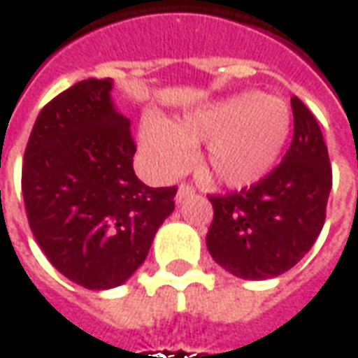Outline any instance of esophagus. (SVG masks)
Instances as JSON below:
<instances>
[{
  "instance_id": "34e87169",
  "label": "esophagus",
  "mask_w": 358,
  "mask_h": 358,
  "mask_svg": "<svg viewBox=\"0 0 358 358\" xmlns=\"http://www.w3.org/2000/svg\"><path fill=\"white\" fill-rule=\"evenodd\" d=\"M194 192H196V189H194V187L189 186V184H180V186H178V192H176V201H182L184 197L192 196Z\"/></svg>"
}]
</instances>
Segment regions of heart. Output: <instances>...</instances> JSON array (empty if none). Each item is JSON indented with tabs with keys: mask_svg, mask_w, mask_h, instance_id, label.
Listing matches in <instances>:
<instances>
[{
	"mask_svg": "<svg viewBox=\"0 0 358 358\" xmlns=\"http://www.w3.org/2000/svg\"><path fill=\"white\" fill-rule=\"evenodd\" d=\"M291 120L283 99L244 91L174 122L145 118L139 147L151 172L166 180L186 169L192 145L205 141V171L221 184L246 187L271 172L291 134Z\"/></svg>",
	"mask_w": 358,
	"mask_h": 358,
	"instance_id": "obj_1",
	"label": "heart"
}]
</instances>
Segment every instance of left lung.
Masks as SVG:
<instances>
[{
	"label": "left lung",
	"instance_id": "obj_1",
	"mask_svg": "<svg viewBox=\"0 0 358 358\" xmlns=\"http://www.w3.org/2000/svg\"><path fill=\"white\" fill-rule=\"evenodd\" d=\"M294 134L279 166L254 186L209 196L213 222L207 250L240 279H271L301 262L322 232L331 192V164L318 122L291 99Z\"/></svg>",
	"mask_w": 358,
	"mask_h": 358
}]
</instances>
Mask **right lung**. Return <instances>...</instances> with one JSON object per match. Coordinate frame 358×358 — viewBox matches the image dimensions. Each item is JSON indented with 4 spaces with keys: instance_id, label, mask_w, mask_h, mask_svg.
<instances>
[{
    "instance_id": "right-lung-1",
    "label": "right lung",
    "mask_w": 358,
    "mask_h": 358,
    "mask_svg": "<svg viewBox=\"0 0 358 358\" xmlns=\"http://www.w3.org/2000/svg\"><path fill=\"white\" fill-rule=\"evenodd\" d=\"M112 79H85L40 110L22 162L29 224L50 264L91 291L126 283L145 262L176 186L149 187L134 172L129 120Z\"/></svg>"
}]
</instances>
